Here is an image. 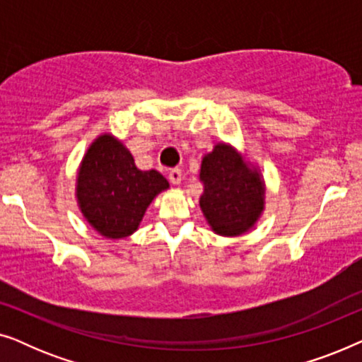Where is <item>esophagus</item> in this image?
<instances>
[{"label":"esophagus","instance_id":"34e87169","mask_svg":"<svg viewBox=\"0 0 362 362\" xmlns=\"http://www.w3.org/2000/svg\"><path fill=\"white\" fill-rule=\"evenodd\" d=\"M181 170L180 168H173V170H170V175H168V177H170V181L173 182V185H180L181 182Z\"/></svg>","mask_w":362,"mask_h":362}]
</instances>
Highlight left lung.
I'll use <instances>...</instances> for the list:
<instances>
[{
	"label": "left lung",
	"mask_w": 362,
	"mask_h": 362,
	"mask_svg": "<svg viewBox=\"0 0 362 362\" xmlns=\"http://www.w3.org/2000/svg\"><path fill=\"white\" fill-rule=\"evenodd\" d=\"M199 180L204 185L201 211L216 234L235 237L255 226L264 212L265 185L234 146L217 143L204 155Z\"/></svg>",
	"instance_id": "obj_1"
}]
</instances>
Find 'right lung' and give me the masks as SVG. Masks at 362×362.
I'll list each match as a JSON object with an SVG mask.
<instances>
[{"mask_svg":"<svg viewBox=\"0 0 362 362\" xmlns=\"http://www.w3.org/2000/svg\"><path fill=\"white\" fill-rule=\"evenodd\" d=\"M170 187L155 170H138L132 153L110 133L88 146L77 173L76 197L83 217L107 239L138 229L151 201Z\"/></svg>","mask_w":362,"mask_h":362,"instance_id":"right-lung-1","label":"right lung"}]
</instances>
